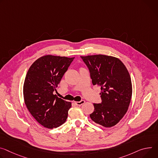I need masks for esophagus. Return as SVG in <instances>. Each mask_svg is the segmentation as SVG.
I'll use <instances>...</instances> for the list:
<instances>
[{
	"label": "esophagus",
	"mask_w": 158,
	"mask_h": 158,
	"mask_svg": "<svg viewBox=\"0 0 158 158\" xmlns=\"http://www.w3.org/2000/svg\"><path fill=\"white\" fill-rule=\"evenodd\" d=\"M84 103H85V101H84V100H81L80 102H74V103L77 106H81L83 105Z\"/></svg>",
	"instance_id": "34e87169"
}]
</instances>
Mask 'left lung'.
Masks as SVG:
<instances>
[{
    "label": "left lung",
    "instance_id": "obj_1",
    "mask_svg": "<svg viewBox=\"0 0 158 158\" xmlns=\"http://www.w3.org/2000/svg\"><path fill=\"white\" fill-rule=\"evenodd\" d=\"M88 66L93 85L101 87L102 102L94 103L89 114L93 121L105 127L117 124L127 113L132 94L131 78L123 62L105 55L81 56Z\"/></svg>",
    "mask_w": 158,
    "mask_h": 158
}]
</instances>
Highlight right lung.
Masks as SVG:
<instances>
[{"instance_id":"right-lung-1","label":"right lung","mask_w":158,"mask_h":158,"mask_svg":"<svg viewBox=\"0 0 158 158\" xmlns=\"http://www.w3.org/2000/svg\"><path fill=\"white\" fill-rule=\"evenodd\" d=\"M74 57L44 55L31 65L23 85L24 103L35 120L47 128L64 123L71 103L53 94Z\"/></svg>"}]
</instances>
